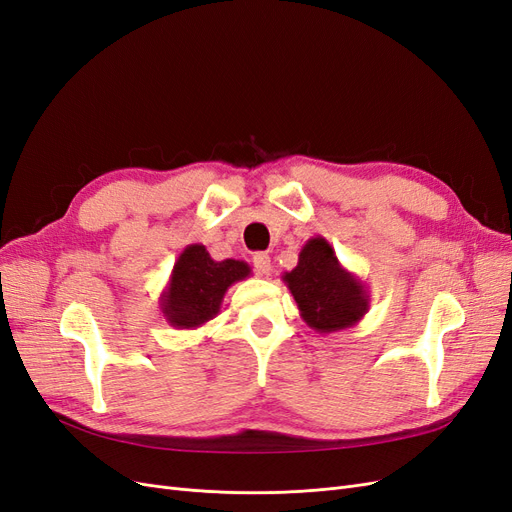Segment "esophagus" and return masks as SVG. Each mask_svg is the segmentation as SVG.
Instances as JSON below:
<instances>
[{
	"mask_svg": "<svg viewBox=\"0 0 512 512\" xmlns=\"http://www.w3.org/2000/svg\"><path fill=\"white\" fill-rule=\"evenodd\" d=\"M252 262H254V269H256L258 275H269L271 273V258H269V254L258 252V254H254Z\"/></svg>",
	"mask_w": 512,
	"mask_h": 512,
	"instance_id": "obj_1",
	"label": "esophagus"
}]
</instances>
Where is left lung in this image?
<instances>
[{"label": "left lung", "mask_w": 512, "mask_h": 512, "mask_svg": "<svg viewBox=\"0 0 512 512\" xmlns=\"http://www.w3.org/2000/svg\"><path fill=\"white\" fill-rule=\"evenodd\" d=\"M282 280L307 327L318 333L350 329L369 309L367 286L342 267L333 245L320 235L301 247L297 267L286 271Z\"/></svg>", "instance_id": "1"}]
</instances>
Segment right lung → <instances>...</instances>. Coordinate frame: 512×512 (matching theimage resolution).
I'll list each match as a JSON object with an SVG mask.
<instances>
[{"label": "right lung", "mask_w": 512, "mask_h": 512, "mask_svg": "<svg viewBox=\"0 0 512 512\" xmlns=\"http://www.w3.org/2000/svg\"><path fill=\"white\" fill-rule=\"evenodd\" d=\"M247 262L213 260L205 245L192 243L175 260L168 284L160 294V312L170 327L196 329L220 312L226 290L250 277Z\"/></svg>", "instance_id": "1"}]
</instances>
